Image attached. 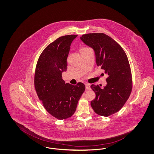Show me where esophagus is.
Listing matches in <instances>:
<instances>
[{"label":"esophagus","mask_w":154,"mask_h":154,"mask_svg":"<svg viewBox=\"0 0 154 154\" xmlns=\"http://www.w3.org/2000/svg\"><path fill=\"white\" fill-rule=\"evenodd\" d=\"M85 88L87 90L91 89V85L89 84H88V83L85 84Z\"/></svg>","instance_id":"obj_1"}]
</instances>
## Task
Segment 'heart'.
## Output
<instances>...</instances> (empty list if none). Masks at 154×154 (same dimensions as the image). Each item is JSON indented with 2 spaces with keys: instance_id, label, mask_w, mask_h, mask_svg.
<instances>
[{
  "instance_id": "1",
  "label": "heart",
  "mask_w": 154,
  "mask_h": 154,
  "mask_svg": "<svg viewBox=\"0 0 154 154\" xmlns=\"http://www.w3.org/2000/svg\"><path fill=\"white\" fill-rule=\"evenodd\" d=\"M83 48H81V49H83Z\"/></svg>"
}]
</instances>
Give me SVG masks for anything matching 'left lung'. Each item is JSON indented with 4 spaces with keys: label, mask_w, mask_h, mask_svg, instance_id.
Segmentation results:
<instances>
[{
    "label": "left lung",
    "mask_w": 154,
    "mask_h": 154,
    "mask_svg": "<svg viewBox=\"0 0 154 154\" xmlns=\"http://www.w3.org/2000/svg\"><path fill=\"white\" fill-rule=\"evenodd\" d=\"M81 40L95 52L97 66L108 75L107 84H92L96 97L91 102L96 114L107 117L120 110L128 99L132 88V75L128 59L120 45L104 33L83 35Z\"/></svg>",
    "instance_id": "1"
}]
</instances>
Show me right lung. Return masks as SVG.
Listing matches in <instances>:
<instances>
[{"instance_id": "add662e5", "label": "right lung", "mask_w": 154, "mask_h": 154, "mask_svg": "<svg viewBox=\"0 0 154 154\" xmlns=\"http://www.w3.org/2000/svg\"><path fill=\"white\" fill-rule=\"evenodd\" d=\"M77 35L60 37L49 44L41 54L37 63L35 87L44 108L59 119L70 117L85 89L79 82L73 85L65 83L62 73L67 70V58L70 45Z\"/></svg>"}]
</instances>
